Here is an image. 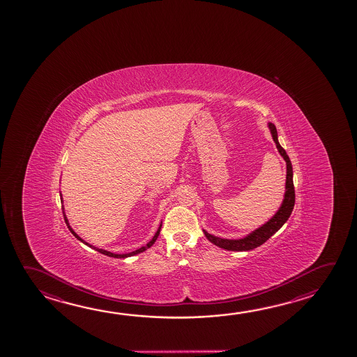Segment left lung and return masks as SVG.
Instances as JSON below:
<instances>
[{
	"instance_id": "1",
	"label": "left lung",
	"mask_w": 357,
	"mask_h": 357,
	"mask_svg": "<svg viewBox=\"0 0 357 357\" xmlns=\"http://www.w3.org/2000/svg\"><path fill=\"white\" fill-rule=\"evenodd\" d=\"M269 129H271V134L272 138L275 140V146L280 151L283 159L286 160L287 164V176H286V193H284V199L282 202V206L278 212L275 213L273 218L269 219L266 225L259 227L258 229L252 231L250 236L242 238V239H223V238L215 237L209 233L204 231L206 237L208 238L209 242L213 244L218 245L220 248L227 250H255L257 247H259L261 244L264 243L266 241H268L269 238L275 234V231L281 228L282 225L287 222L289 218L291 213L294 211V170H292V164L288 158L287 153L282 148L281 144L278 143V138H277V130H275V124L269 123Z\"/></svg>"
}]
</instances>
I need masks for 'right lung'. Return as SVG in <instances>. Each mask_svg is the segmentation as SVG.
<instances>
[{
  "label": "right lung",
  "mask_w": 357,
  "mask_h": 357,
  "mask_svg": "<svg viewBox=\"0 0 357 357\" xmlns=\"http://www.w3.org/2000/svg\"><path fill=\"white\" fill-rule=\"evenodd\" d=\"M63 217H65V215H63ZM65 222H66V225H68V228H69L70 231H71V233H73V234H74V236H75V237L77 238L79 241L84 242L82 238L79 237V236L76 234L75 231L71 229V227H70L69 223H68V219H66V217H65ZM160 229H162V225H159V229H158L157 233L154 234V237L151 238V241L149 242V243L146 244V245H144V247H142V248H139V250H134V252H132V253H126V255H115V253H112V252H107V250H99V248H96V250H98V252H100V253H102V255H105V256L114 257V258H126V257L135 256V255H139V253L144 252V250H148V248H151V245L154 244V242L157 241L158 236H159V233H160ZM84 243L88 244L86 242H84ZM88 245L89 247H91L90 244H88Z\"/></svg>",
  "instance_id": "obj_1"
}]
</instances>
